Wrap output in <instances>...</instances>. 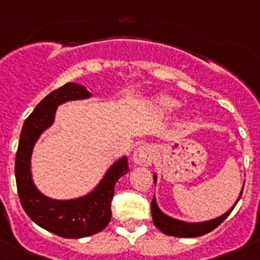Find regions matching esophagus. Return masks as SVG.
Here are the masks:
<instances>
[{"mask_svg":"<svg viewBox=\"0 0 260 260\" xmlns=\"http://www.w3.org/2000/svg\"><path fill=\"white\" fill-rule=\"evenodd\" d=\"M155 149L150 144H143L137 148L133 154V160L139 166H150L154 160Z\"/></svg>","mask_w":260,"mask_h":260,"instance_id":"1","label":"esophagus"}]
</instances>
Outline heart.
Segmentation results:
<instances>
[{"label":"heart","instance_id":"1","mask_svg":"<svg viewBox=\"0 0 260 260\" xmlns=\"http://www.w3.org/2000/svg\"><path fill=\"white\" fill-rule=\"evenodd\" d=\"M149 107L157 115H169L180 107V102L171 95L160 94L152 97L149 101Z\"/></svg>","mask_w":260,"mask_h":260}]
</instances>
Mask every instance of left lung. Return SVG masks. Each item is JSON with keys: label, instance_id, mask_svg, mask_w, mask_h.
Segmentation results:
<instances>
[{"label": "left lung", "instance_id": "1", "mask_svg": "<svg viewBox=\"0 0 260 260\" xmlns=\"http://www.w3.org/2000/svg\"><path fill=\"white\" fill-rule=\"evenodd\" d=\"M153 179H154V184H157V175H153ZM245 184V182H244ZM244 184L243 187H241V191H240L239 198H237L236 202L234 203V206L229 209L227 212H224L221 216L216 217L213 219H209V221H203V222H185L181 221V219H176L174 217H170L167 214L163 213L159 209L157 204V199L155 197L153 198L152 200V206H150V209H152V218L153 223L157 227L159 231H162L163 234L170 235V236L175 237H198L203 236V235L208 234V232L213 231L217 226L222 223L224 219L229 217V214L231 213L232 209L235 208V206L237 204V202L240 200L241 195H243L244 190Z\"/></svg>", "mask_w": 260, "mask_h": 260}]
</instances>
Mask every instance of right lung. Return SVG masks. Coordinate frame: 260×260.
I'll use <instances>...</instances> for the list:
<instances>
[{"label":"right lung","mask_w":260,"mask_h":260,"mask_svg":"<svg viewBox=\"0 0 260 260\" xmlns=\"http://www.w3.org/2000/svg\"><path fill=\"white\" fill-rule=\"evenodd\" d=\"M93 97L78 83H68L51 91L37 105L24 122L15 159L17 194L29 218L38 226L65 239H81L98 234L111 221V200L115 185L128 172L126 155L112 163L93 190L74 199H53L38 190L31 175V154L41 135L54 122L58 106L69 101Z\"/></svg>","instance_id":"1"}]
</instances>
